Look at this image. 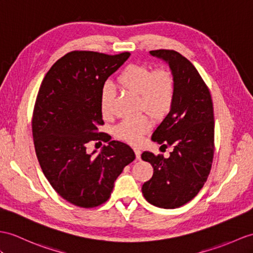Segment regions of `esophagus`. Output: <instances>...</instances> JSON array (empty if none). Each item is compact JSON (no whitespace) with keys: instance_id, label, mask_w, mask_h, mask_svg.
<instances>
[{"instance_id":"34e87169","label":"esophagus","mask_w":253,"mask_h":253,"mask_svg":"<svg viewBox=\"0 0 253 253\" xmlns=\"http://www.w3.org/2000/svg\"><path fill=\"white\" fill-rule=\"evenodd\" d=\"M134 152H135V156H136L137 160H140V155H141V151L138 148H134Z\"/></svg>"}]
</instances>
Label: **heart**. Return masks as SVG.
Masks as SVG:
<instances>
[{
    "label": "heart",
    "mask_w": 253,
    "mask_h": 253,
    "mask_svg": "<svg viewBox=\"0 0 253 253\" xmlns=\"http://www.w3.org/2000/svg\"><path fill=\"white\" fill-rule=\"evenodd\" d=\"M121 88L138 95L139 107L151 116L160 118L173 105L175 80L169 70H156L149 65L133 64L127 66L119 76ZM113 98L109 89L101 96V113L108 117L113 112ZM149 121L144 116L125 119L115 127L116 136L130 144H138L149 130Z\"/></svg>",
    "instance_id": "heart-1"
}]
</instances>
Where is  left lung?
<instances>
[{
	"label": "left lung",
	"mask_w": 253,
	"mask_h": 253,
	"mask_svg": "<svg viewBox=\"0 0 253 253\" xmlns=\"http://www.w3.org/2000/svg\"><path fill=\"white\" fill-rule=\"evenodd\" d=\"M150 54L169 63L175 80L173 105L151 139L174 150L168 159L143 152L153 175L141 191L150 204L171 209L187 204L207 180L214 150L213 107L208 87L187 58L168 49Z\"/></svg>",
	"instance_id": "left-lung-1"
}]
</instances>
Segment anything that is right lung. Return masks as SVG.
Here are the masks:
<instances>
[{
  "mask_svg": "<svg viewBox=\"0 0 253 253\" xmlns=\"http://www.w3.org/2000/svg\"><path fill=\"white\" fill-rule=\"evenodd\" d=\"M130 55L66 53L48 71L36 97L32 118L36 157L55 192L78 207L105 203L117 177L135 159L130 146L97 133V126L104 125V84ZM92 140L110 143L94 156L95 152H86Z\"/></svg>",
  "mask_w": 253,
  "mask_h": 253,
  "instance_id": "add662e5",
  "label": "right lung"
}]
</instances>
